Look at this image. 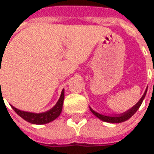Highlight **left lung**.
Returning a JSON list of instances; mask_svg holds the SVG:
<instances>
[{
    "label": "left lung",
    "instance_id": "left-lung-1",
    "mask_svg": "<svg viewBox=\"0 0 154 154\" xmlns=\"http://www.w3.org/2000/svg\"><path fill=\"white\" fill-rule=\"evenodd\" d=\"M146 92H147V88H146L144 94H143V96L141 97V99L139 100L138 103H137L136 105H134L131 109H129L128 110H127L126 112H124L123 114H121V115H117V116H116V115H115V116H105V115H103V114H100V113L94 111L92 108H90V110L92 111V113H93L94 116H96L97 118H99V119H100L101 120H103V121L109 122V123H121V122H124V121L129 119L137 111V109H138L139 107L141 106V104H142V103H143V99H144V97H145Z\"/></svg>",
    "mask_w": 154,
    "mask_h": 154
}]
</instances>
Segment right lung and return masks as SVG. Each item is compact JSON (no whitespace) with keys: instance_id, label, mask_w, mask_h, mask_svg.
<instances>
[{"instance_id":"1","label":"right lung","mask_w":154,"mask_h":154,"mask_svg":"<svg viewBox=\"0 0 154 154\" xmlns=\"http://www.w3.org/2000/svg\"><path fill=\"white\" fill-rule=\"evenodd\" d=\"M1 60H2V58H1ZM63 101H64V89L62 90L60 97L59 101L57 102V103L55 104V106H53L51 109L47 110L45 112L34 113V112L20 110L13 106H11V107L15 110L16 113L18 116H20L22 119H24L26 121L32 123V124H35V125H43V124H47V123L56 119L60 116V114L61 113V110H62Z\"/></svg>"}]
</instances>
